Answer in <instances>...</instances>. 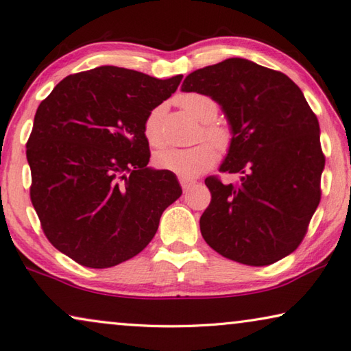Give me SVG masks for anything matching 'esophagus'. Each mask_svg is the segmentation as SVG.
I'll list each match as a JSON object with an SVG mask.
<instances>
[{
  "label": "esophagus",
  "mask_w": 351,
  "mask_h": 351,
  "mask_svg": "<svg viewBox=\"0 0 351 351\" xmlns=\"http://www.w3.org/2000/svg\"><path fill=\"white\" fill-rule=\"evenodd\" d=\"M180 184H182V188H183V191L184 193H186V191H189L191 188L194 186L195 184V182H193V180H189V178H180Z\"/></svg>",
  "instance_id": "esophagus-1"
}]
</instances>
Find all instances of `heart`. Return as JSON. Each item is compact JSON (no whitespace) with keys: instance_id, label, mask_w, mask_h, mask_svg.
Wrapping results in <instances>:
<instances>
[{"instance_id":"1","label":"heart","mask_w":351,"mask_h":351,"mask_svg":"<svg viewBox=\"0 0 351 351\" xmlns=\"http://www.w3.org/2000/svg\"><path fill=\"white\" fill-rule=\"evenodd\" d=\"M178 105L197 121L204 123L202 136L209 138L220 149L229 147V130L214 122L218 107L213 99L200 93H186L178 97ZM143 134L153 147L162 145V107L154 108L145 119ZM213 143L202 142L191 148H163L156 153L154 163L157 168L171 171L183 178L197 177L217 162L218 153Z\"/></svg>"}]
</instances>
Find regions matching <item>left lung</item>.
Instances as JSON below:
<instances>
[{
	"instance_id": "obj_1",
	"label": "left lung",
	"mask_w": 351,
	"mask_h": 351,
	"mask_svg": "<svg viewBox=\"0 0 351 351\" xmlns=\"http://www.w3.org/2000/svg\"><path fill=\"white\" fill-rule=\"evenodd\" d=\"M182 91L220 105L232 131L220 171L240 174L237 184L204 180L213 195L200 217L204 241L247 266L292 254L319 204L326 165L318 119L298 85L281 71L229 58L191 73Z\"/></svg>"
}]
</instances>
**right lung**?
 <instances>
[{
	"label": "right lung",
	"instance_id": "1",
	"mask_svg": "<svg viewBox=\"0 0 351 351\" xmlns=\"http://www.w3.org/2000/svg\"><path fill=\"white\" fill-rule=\"evenodd\" d=\"M182 77L102 65L64 77L39 104L27 141L30 200L59 252L105 269L153 240L182 188L174 173L148 167L143 123Z\"/></svg>",
	"mask_w": 351,
	"mask_h": 351
}]
</instances>
